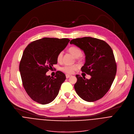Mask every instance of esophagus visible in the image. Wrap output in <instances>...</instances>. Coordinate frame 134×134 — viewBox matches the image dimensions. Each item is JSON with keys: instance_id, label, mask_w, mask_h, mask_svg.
<instances>
[{"instance_id": "34e87169", "label": "esophagus", "mask_w": 134, "mask_h": 134, "mask_svg": "<svg viewBox=\"0 0 134 134\" xmlns=\"http://www.w3.org/2000/svg\"><path fill=\"white\" fill-rule=\"evenodd\" d=\"M70 77H71V75H66V78H69Z\"/></svg>"}]
</instances>
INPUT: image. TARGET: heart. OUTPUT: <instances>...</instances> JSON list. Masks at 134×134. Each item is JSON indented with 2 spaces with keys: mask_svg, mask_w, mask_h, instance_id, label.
Returning <instances> with one entry per match:
<instances>
[{
  "mask_svg": "<svg viewBox=\"0 0 134 134\" xmlns=\"http://www.w3.org/2000/svg\"><path fill=\"white\" fill-rule=\"evenodd\" d=\"M68 51L71 54H72L76 58L77 60H82L81 55L82 54V52L81 48L77 46H71L68 49ZM63 53L62 52H60L58 53L57 56V60L58 62L62 61L63 58ZM78 68V66L77 65H66L64 67H62V70L64 72L68 74H72L75 70H76Z\"/></svg>",
  "mask_w": 134,
  "mask_h": 134,
  "instance_id": "b5f03b06",
  "label": "heart"
}]
</instances>
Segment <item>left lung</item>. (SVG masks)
<instances>
[{"instance_id": "left-lung-1", "label": "left lung", "mask_w": 134, "mask_h": 134, "mask_svg": "<svg viewBox=\"0 0 134 134\" xmlns=\"http://www.w3.org/2000/svg\"><path fill=\"white\" fill-rule=\"evenodd\" d=\"M70 43L83 51L86 62L81 70L92 76L88 79L79 75H76L77 81L74 88L76 93L88 102L100 99L109 90L117 72L111 48L105 41L90 37L72 39Z\"/></svg>"}]
</instances>
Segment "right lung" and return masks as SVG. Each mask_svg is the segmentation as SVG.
I'll list each match as a JSON object with an SVG mask.
<instances>
[{
	"label": "right lung",
	"instance_id": "obj_1",
	"mask_svg": "<svg viewBox=\"0 0 134 134\" xmlns=\"http://www.w3.org/2000/svg\"><path fill=\"white\" fill-rule=\"evenodd\" d=\"M68 38H43L35 40L25 49L19 64L23 87L35 102L45 105L53 102L66 79L65 74L57 71L54 77L46 73L57 64V56L67 46Z\"/></svg>",
	"mask_w": 134,
	"mask_h": 134
}]
</instances>
